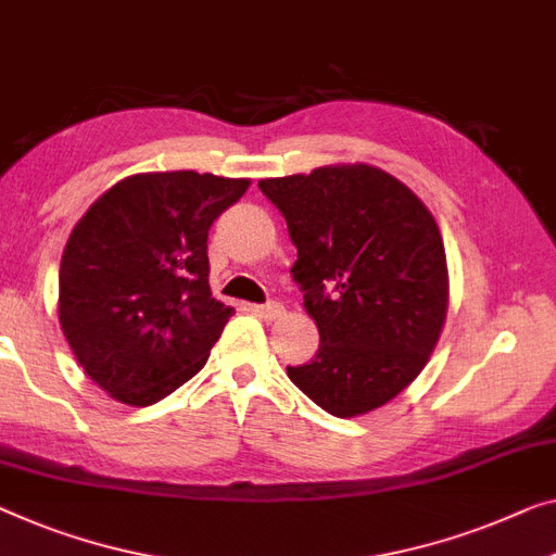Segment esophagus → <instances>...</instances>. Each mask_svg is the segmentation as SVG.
I'll list each match as a JSON object with an SVG mask.
<instances>
[{
	"instance_id": "esophagus-1",
	"label": "esophagus",
	"mask_w": 556,
	"mask_h": 556,
	"mask_svg": "<svg viewBox=\"0 0 556 556\" xmlns=\"http://www.w3.org/2000/svg\"><path fill=\"white\" fill-rule=\"evenodd\" d=\"M256 309V314H260V317H264V319H277L281 312H285V306H281L279 302H267V304H260V306H254Z\"/></svg>"
}]
</instances>
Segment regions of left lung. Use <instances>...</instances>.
<instances>
[{"mask_svg": "<svg viewBox=\"0 0 556 556\" xmlns=\"http://www.w3.org/2000/svg\"><path fill=\"white\" fill-rule=\"evenodd\" d=\"M296 247L292 277L319 329L292 382L334 417L407 389L432 357L450 306L444 242L425 202L371 164L262 179Z\"/></svg>", "mask_w": 556, "mask_h": 556, "instance_id": "left-lung-1", "label": "left lung"}]
</instances>
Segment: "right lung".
<instances>
[{
    "mask_svg": "<svg viewBox=\"0 0 556 556\" xmlns=\"http://www.w3.org/2000/svg\"><path fill=\"white\" fill-rule=\"evenodd\" d=\"M250 179L147 172L89 206L60 264V325L112 400L149 407L192 379L235 309L212 296L206 235Z\"/></svg>",
    "mask_w": 556,
    "mask_h": 556,
    "instance_id": "1",
    "label": "right lung"
}]
</instances>
